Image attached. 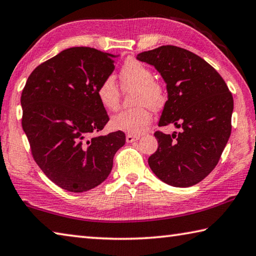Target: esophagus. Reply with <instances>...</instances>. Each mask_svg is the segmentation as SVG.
Segmentation results:
<instances>
[{
	"label": "esophagus",
	"instance_id": "esophagus-1",
	"mask_svg": "<svg viewBox=\"0 0 256 256\" xmlns=\"http://www.w3.org/2000/svg\"><path fill=\"white\" fill-rule=\"evenodd\" d=\"M140 136H137V135H128L126 136V140H127V142H137L138 140H140Z\"/></svg>",
	"mask_w": 256,
	"mask_h": 256
}]
</instances>
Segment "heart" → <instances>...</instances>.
I'll use <instances>...</instances> for the list:
<instances>
[{
  "instance_id": "heart-1",
  "label": "heart",
  "mask_w": 256,
  "mask_h": 256,
  "mask_svg": "<svg viewBox=\"0 0 256 256\" xmlns=\"http://www.w3.org/2000/svg\"><path fill=\"white\" fill-rule=\"evenodd\" d=\"M124 86H136L132 101L138 104L130 109L121 110L111 118L110 124L114 130L140 135L152 122L148 108L158 110L165 104V93L158 82L154 80L153 73L142 62L129 60L120 72ZM98 101L108 111H114L119 106L120 91L112 78H103L96 90Z\"/></svg>"
}]
</instances>
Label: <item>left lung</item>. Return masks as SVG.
I'll return each mask as SVG.
<instances>
[{
  "label": "left lung",
  "mask_w": 256,
  "mask_h": 256,
  "mask_svg": "<svg viewBox=\"0 0 256 256\" xmlns=\"http://www.w3.org/2000/svg\"><path fill=\"white\" fill-rule=\"evenodd\" d=\"M137 60L153 65L166 83L158 126L181 128L172 135L155 132L158 147L150 168L170 186H194L216 168L230 140L232 93L212 65L184 48L166 44L138 54Z\"/></svg>",
  "instance_id": "obj_1"
}]
</instances>
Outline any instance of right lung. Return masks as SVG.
I'll use <instances>...</instances> for the list:
<instances>
[{"label":"right lung","instance_id":"1","mask_svg":"<svg viewBox=\"0 0 256 256\" xmlns=\"http://www.w3.org/2000/svg\"><path fill=\"white\" fill-rule=\"evenodd\" d=\"M114 55L90 47L62 50L36 67L22 90V128L49 180L85 192L109 176L126 142L121 130L100 136L109 116L96 90L114 70Z\"/></svg>","mask_w":256,"mask_h":256}]
</instances>
